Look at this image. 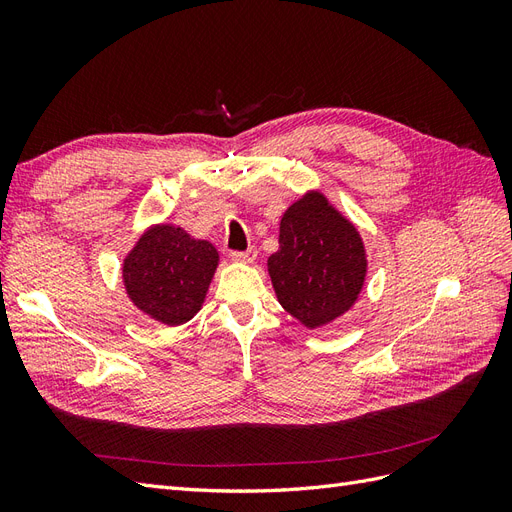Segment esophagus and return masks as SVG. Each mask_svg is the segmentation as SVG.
I'll return each instance as SVG.
<instances>
[{
	"label": "esophagus",
	"mask_w": 512,
	"mask_h": 512,
	"mask_svg": "<svg viewBox=\"0 0 512 512\" xmlns=\"http://www.w3.org/2000/svg\"><path fill=\"white\" fill-rule=\"evenodd\" d=\"M256 258V250H245V252H230V260L241 262V265H247V262H252Z\"/></svg>",
	"instance_id": "34e87169"
}]
</instances>
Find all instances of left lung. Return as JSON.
Masks as SVG:
<instances>
[{
	"label": "left lung",
	"instance_id": "obj_1",
	"mask_svg": "<svg viewBox=\"0 0 512 512\" xmlns=\"http://www.w3.org/2000/svg\"><path fill=\"white\" fill-rule=\"evenodd\" d=\"M365 269L359 232L322 194L309 192L284 213L269 275L277 301L305 327H322L352 307Z\"/></svg>",
	"mask_w": 512,
	"mask_h": 512
}]
</instances>
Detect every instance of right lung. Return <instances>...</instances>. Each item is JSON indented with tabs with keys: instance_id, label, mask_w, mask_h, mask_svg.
Segmentation results:
<instances>
[{
	"instance_id": "1",
	"label": "right lung",
	"mask_w": 512,
	"mask_h": 512,
	"mask_svg": "<svg viewBox=\"0 0 512 512\" xmlns=\"http://www.w3.org/2000/svg\"><path fill=\"white\" fill-rule=\"evenodd\" d=\"M218 252L177 226L147 230L123 262V282L132 303L168 327L188 322L205 301Z\"/></svg>"
}]
</instances>
